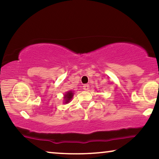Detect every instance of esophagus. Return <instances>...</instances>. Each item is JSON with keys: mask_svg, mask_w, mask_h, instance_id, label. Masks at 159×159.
I'll return each mask as SVG.
<instances>
[{"mask_svg": "<svg viewBox=\"0 0 159 159\" xmlns=\"http://www.w3.org/2000/svg\"><path fill=\"white\" fill-rule=\"evenodd\" d=\"M83 89H84V90H88V89H89V84H84V85H83Z\"/></svg>", "mask_w": 159, "mask_h": 159, "instance_id": "34e87169", "label": "esophagus"}]
</instances>
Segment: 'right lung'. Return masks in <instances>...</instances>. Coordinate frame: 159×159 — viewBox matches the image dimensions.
Instances as JSON below:
<instances>
[{"label": "right lung", "instance_id": "obj_1", "mask_svg": "<svg viewBox=\"0 0 159 159\" xmlns=\"http://www.w3.org/2000/svg\"><path fill=\"white\" fill-rule=\"evenodd\" d=\"M74 95V92L73 91H68L64 94V103H68L69 102H70V101L71 100V98H73Z\"/></svg>", "mask_w": 159, "mask_h": 159}]
</instances>
